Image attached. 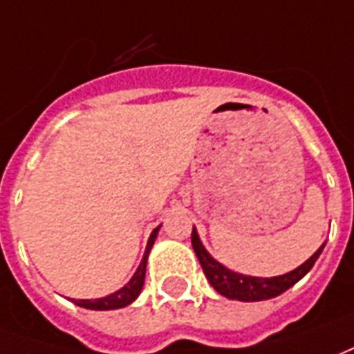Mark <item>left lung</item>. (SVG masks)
Here are the masks:
<instances>
[{"label":"left lung","instance_id":"obj_1","mask_svg":"<svg viewBox=\"0 0 354 354\" xmlns=\"http://www.w3.org/2000/svg\"><path fill=\"white\" fill-rule=\"evenodd\" d=\"M192 245L194 251L201 263V268L207 276V280L211 281V286L220 295L228 299H236V301H264V299H272L281 295L283 291H288L291 286H295L306 272L315 266L316 259L322 253L324 245L316 251L306 263H303L295 270L288 272L283 276H276V278H253V276H243V274H237V272L228 270L226 266H222L218 261H214L211 254L207 253V249L203 247L199 241L197 232H192Z\"/></svg>","mask_w":354,"mask_h":354}]
</instances>
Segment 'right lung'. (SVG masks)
<instances>
[{"label":"right lung","instance_id":"obj_1","mask_svg":"<svg viewBox=\"0 0 354 354\" xmlns=\"http://www.w3.org/2000/svg\"><path fill=\"white\" fill-rule=\"evenodd\" d=\"M159 234V228L153 230L151 237L147 241V249H145V254H143L142 263L138 266V270L132 276V280L126 283L124 288L118 289L115 293H111L107 297L103 299H80V301H74L78 306H84V308H91V310H113V308H122V306L130 305L143 288V280H145V264H147V254L151 251L153 243H155V237Z\"/></svg>","mask_w":354,"mask_h":354}]
</instances>
